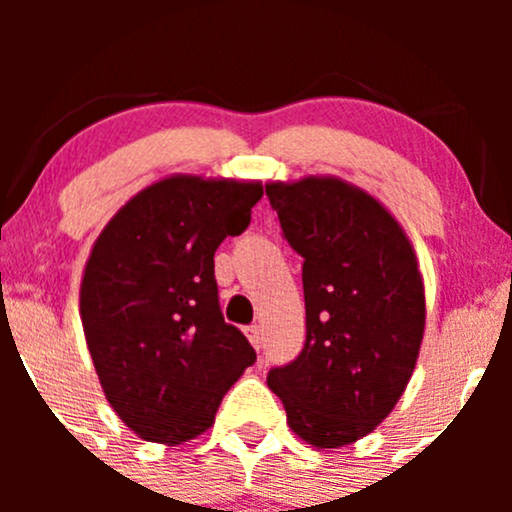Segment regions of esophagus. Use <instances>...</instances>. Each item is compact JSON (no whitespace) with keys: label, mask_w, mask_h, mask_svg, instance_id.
<instances>
[{"label":"esophagus","mask_w":512,"mask_h":512,"mask_svg":"<svg viewBox=\"0 0 512 512\" xmlns=\"http://www.w3.org/2000/svg\"><path fill=\"white\" fill-rule=\"evenodd\" d=\"M245 334H248L250 344L255 346L257 351H260V346H262V334H260V327H257V325H248V327H245Z\"/></svg>","instance_id":"esophagus-1"}]
</instances>
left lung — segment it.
<instances>
[{"instance_id": "left-lung-1", "label": "left lung", "mask_w": 512, "mask_h": 512, "mask_svg": "<svg viewBox=\"0 0 512 512\" xmlns=\"http://www.w3.org/2000/svg\"><path fill=\"white\" fill-rule=\"evenodd\" d=\"M281 236L303 257L305 346L267 385L315 448L368 436L402 397L424 337L411 243L387 211L334 178L264 185Z\"/></svg>"}]
</instances>
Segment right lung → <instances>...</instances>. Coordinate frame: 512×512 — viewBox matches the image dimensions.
<instances>
[{
    "mask_svg": "<svg viewBox=\"0 0 512 512\" xmlns=\"http://www.w3.org/2000/svg\"><path fill=\"white\" fill-rule=\"evenodd\" d=\"M262 195L260 182L175 175L129 199L93 245L81 281L86 344L108 402L144 440L197 438L257 361L223 320L214 252L248 228Z\"/></svg>",
    "mask_w": 512,
    "mask_h": 512,
    "instance_id": "1",
    "label": "right lung"
}]
</instances>
